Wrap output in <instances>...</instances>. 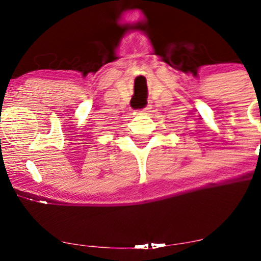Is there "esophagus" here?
I'll list each match as a JSON object with an SVG mask.
<instances>
[{"label": "esophagus", "mask_w": 261, "mask_h": 261, "mask_svg": "<svg viewBox=\"0 0 261 261\" xmlns=\"http://www.w3.org/2000/svg\"><path fill=\"white\" fill-rule=\"evenodd\" d=\"M147 110H149V109H147V107H146V109L141 110V111H136L135 115H146L147 114Z\"/></svg>", "instance_id": "1"}]
</instances>
